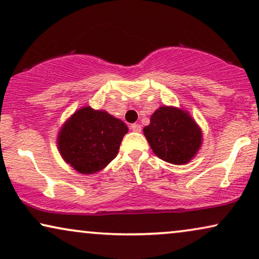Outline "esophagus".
Instances as JSON below:
<instances>
[{
	"label": "esophagus",
	"instance_id": "esophagus-1",
	"mask_svg": "<svg viewBox=\"0 0 259 259\" xmlns=\"http://www.w3.org/2000/svg\"><path fill=\"white\" fill-rule=\"evenodd\" d=\"M131 130H132L133 132H141V126L139 123H132V125H131Z\"/></svg>",
	"mask_w": 259,
	"mask_h": 259
}]
</instances>
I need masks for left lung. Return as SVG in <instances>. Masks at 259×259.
<instances>
[{"label": "left lung", "mask_w": 259, "mask_h": 259, "mask_svg": "<svg viewBox=\"0 0 259 259\" xmlns=\"http://www.w3.org/2000/svg\"><path fill=\"white\" fill-rule=\"evenodd\" d=\"M144 134L157 157L175 165L189 162L201 145V131L185 111L162 106L151 115Z\"/></svg>", "instance_id": "left-lung-1"}]
</instances>
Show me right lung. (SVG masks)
Here are the masks:
<instances>
[{
  "mask_svg": "<svg viewBox=\"0 0 259 259\" xmlns=\"http://www.w3.org/2000/svg\"><path fill=\"white\" fill-rule=\"evenodd\" d=\"M128 128L107 112L83 107L74 113L60 131L59 151L66 162L83 175L106 167L118 154Z\"/></svg>",
  "mask_w": 259,
  "mask_h": 259,
  "instance_id": "right-lung-1",
  "label": "right lung"
}]
</instances>
